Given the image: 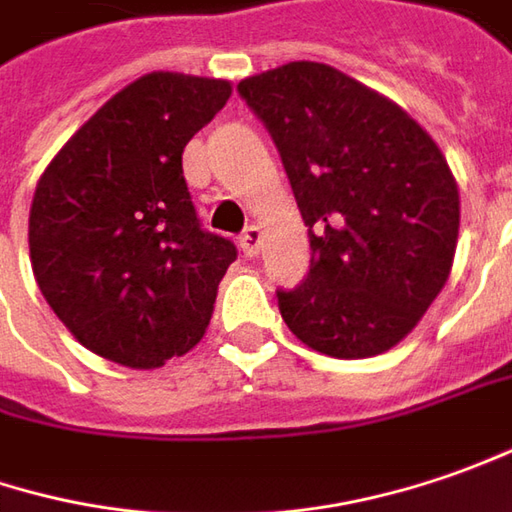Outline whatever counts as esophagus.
I'll return each instance as SVG.
<instances>
[{
  "label": "esophagus",
  "instance_id": "34e87169",
  "mask_svg": "<svg viewBox=\"0 0 512 512\" xmlns=\"http://www.w3.org/2000/svg\"><path fill=\"white\" fill-rule=\"evenodd\" d=\"M260 238H263L260 226H246L243 235H240V249H243V255L255 257L257 252H260Z\"/></svg>",
  "mask_w": 512,
  "mask_h": 512
}]
</instances>
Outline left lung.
<instances>
[{"label": "left lung", "mask_w": 512, "mask_h": 512, "mask_svg": "<svg viewBox=\"0 0 512 512\" xmlns=\"http://www.w3.org/2000/svg\"><path fill=\"white\" fill-rule=\"evenodd\" d=\"M238 90L309 226V277L277 291L291 334L337 360L402 343L456 255L459 186L442 150L399 104L328 64L289 62Z\"/></svg>", "instance_id": "left-lung-1"}]
</instances>
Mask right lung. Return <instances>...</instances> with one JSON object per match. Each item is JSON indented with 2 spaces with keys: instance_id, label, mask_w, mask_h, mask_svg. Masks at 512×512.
Wrapping results in <instances>:
<instances>
[{
  "instance_id": "right-lung-1",
  "label": "right lung",
  "mask_w": 512,
  "mask_h": 512,
  "mask_svg": "<svg viewBox=\"0 0 512 512\" xmlns=\"http://www.w3.org/2000/svg\"><path fill=\"white\" fill-rule=\"evenodd\" d=\"M229 96L226 79L147 73L98 107L36 184L33 277L104 360L150 371L206 334L238 249L201 229L181 155Z\"/></svg>"
}]
</instances>
